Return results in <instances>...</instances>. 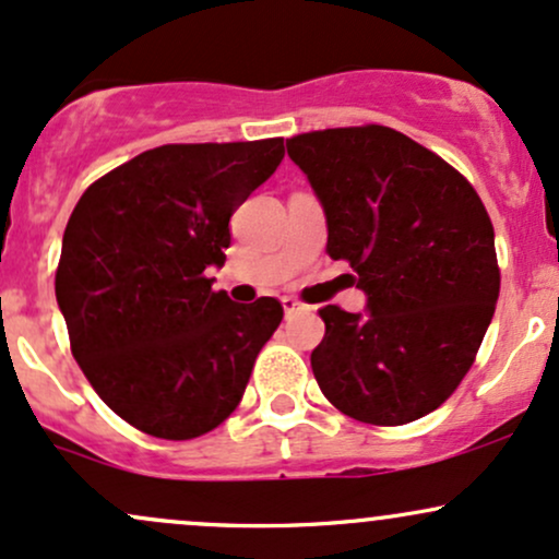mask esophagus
Segmentation results:
<instances>
[{
	"label": "esophagus",
	"mask_w": 559,
	"mask_h": 559,
	"mask_svg": "<svg viewBox=\"0 0 559 559\" xmlns=\"http://www.w3.org/2000/svg\"><path fill=\"white\" fill-rule=\"evenodd\" d=\"M281 305H284V312H286V318L288 316H294V312H297L299 310V301L297 299H294V297H284V299H281Z\"/></svg>",
	"instance_id": "1"
}]
</instances>
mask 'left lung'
Returning a JSON list of instances; mask_svg holds the SVG:
<instances>
[{
    "label": "left lung",
    "mask_w": 559,
    "mask_h": 559,
    "mask_svg": "<svg viewBox=\"0 0 559 559\" xmlns=\"http://www.w3.org/2000/svg\"><path fill=\"white\" fill-rule=\"evenodd\" d=\"M316 191L329 254L346 260L368 310H320L312 373L333 407L373 426L433 413L460 386L499 297L493 228L471 183L386 126L286 141Z\"/></svg>",
    "instance_id": "1"
}]
</instances>
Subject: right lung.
I'll return each instance as SVG.
<instances>
[{
    "mask_svg": "<svg viewBox=\"0 0 559 559\" xmlns=\"http://www.w3.org/2000/svg\"><path fill=\"white\" fill-rule=\"evenodd\" d=\"M284 139L165 144L88 186L55 275L70 349L102 402L139 431L186 441L239 407L284 318L213 292L228 221L273 176Z\"/></svg>",
    "mask_w": 559,
    "mask_h": 559,
    "instance_id": "right-lung-1",
    "label": "right lung"
}]
</instances>
